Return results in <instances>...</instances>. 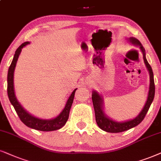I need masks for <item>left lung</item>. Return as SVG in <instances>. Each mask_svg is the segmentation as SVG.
I'll list each match as a JSON object with an SVG mask.
<instances>
[{
	"mask_svg": "<svg viewBox=\"0 0 161 161\" xmlns=\"http://www.w3.org/2000/svg\"><path fill=\"white\" fill-rule=\"evenodd\" d=\"M130 44H133L135 46L140 47V50L143 53L144 63H145L146 68L149 73V89H148L147 100H146L145 105L143 108L140 111L139 114L137 117L132 119L125 121V122H117L114 120L108 117L104 112V108H103V99L101 94L96 91H93L92 92V101L93 105V108L95 111V117L96 121L98 126L102 130L107 132H111V133H119V132H123L127 130L131 129L132 128L135 127L143 121L145 117L146 114H147L148 109H149L150 105H151L152 101H153L154 97V91H155V87H154V75L153 71H152V67L148 64L147 59L146 58V51L145 49L140 42L139 40L134 37H130L126 38Z\"/></svg>",
	"mask_w": 161,
	"mask_h": 161,
	"instance_id": "1",
	"label": "left lung"
}]
</instances>
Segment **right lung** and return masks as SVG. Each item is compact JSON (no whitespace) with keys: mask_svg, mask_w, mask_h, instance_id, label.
Segmentation results:
<instances>
[{"mask_svg":"<svg viewBox=\"0 0 161 161\" xmlns=\"http://www.w3.org/2000/svg\"><path fill=\"white\" fill-rule=\"evenodd\" d=\"M29 42H26L19 46L14 55L13 62L10 64L9 70H8L7 75V93L8 97L11 103V104L13 105L16 113L19 117L22 123L27 126V127L31 128V129L38 130V131H51L55 130L60 129L63 126L65 125L66 122L68 121L69 117V113H70V108L72 106L73 101H74V94L76 92V88L73 91L71 95L69 97V98L67 101L65 106L64 109L62 110V112L58 114L57 117L53 119H41L35 117V116L30 114L29 112L26 111L24 108V107L21 105V103L18 101L17 98L15 97V90H14V71L17 63L18 56L21 53L22 48L24 47L26 45L29 44Z\"/></svg>","mask_w":161,"mask_h":161,"instance_id":"right-lung-1","label":"right lung"}]
</instances>
